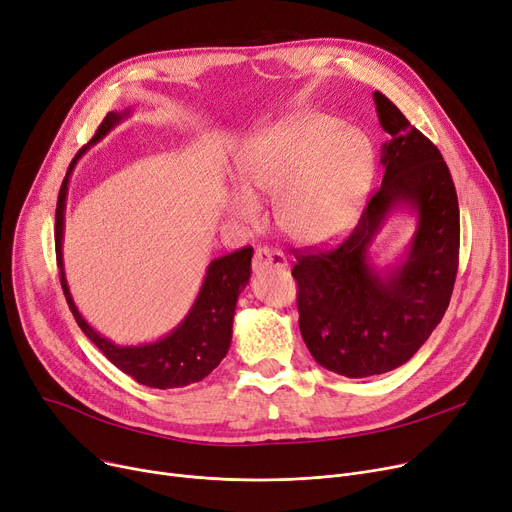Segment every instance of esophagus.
<instances>
[{"label":"esophagus","instance_id":"obj_1","mask_svg":"<svg viewBox=\"0 0 512 512\" xmlns=\"http://www.w3.org/2000/svg\"><path fill=\"white\" fill-rule=\"evenodd\" d=\"M288 265L286 255L270 249V247H259L255 251V259H253V270L255 272H265V270H284Z\"/></svg>","mask_w":512,"mask_h":512}]
</instances>
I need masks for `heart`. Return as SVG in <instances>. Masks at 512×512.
Returning a JSON list of instances; mask_svg holds the SVG:
<instances>
[{
	"label": "heart",
	"instance_id": "heart-1",
	"mask_svg": "<svg viewBox=\"0 0 512 512\" xmlns=\"http://www.w3.org/2000/svg\"><path fill=\"white\" fill-rule=\"evenodd\" d=\"M245 186H232L228 211L261 218L259 197L276 199V218L292 240L324 245L353 228L367 203L375 153L344 122L317 112L290 116L259 132L238 159Z\"/></svg>",
	"mask_w": 512,
	"mask_h": 512
}]
</instances>
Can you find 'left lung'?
I'll return each mask as SVG.
<instances>
[{"label":"left lung","mask_w":512,"mask_h":512,"mask_svg":"<svg viewBox=\"0 0 512 512\" xmlns=\"http://www.w3.org/2000/svg\"><path fill=\"white\" fill-rule=\"evenodd\" d=\"M386 168L355 230L336 249L297 253L299 328L313 359L346 378H369L407 363L440 324L459 270L461 218L438 147L380 91L373 93ZM407 206L418 228L406 259L382 273L368 247L387 215Z\"/></svg>","instance_id":"8db88e82"}]
</instances>
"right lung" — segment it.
Instances as JSON below:
<instances>
[{
    "label": "right lung",
    "instance_id": "1",
    "mask_svg": "<svg viewBox=\"0 0 512 512\" xmlns=\"http://www.w3.org/2000/svg\"><path fill=\"white\" fill-rule=\"evenodd\" d=\"M130 116L126 112H110L99 124L95 137L89 145L101 141L107 132L118 126L122 120ZM83 147L66 172V178L60 188L58 207H56V257L60 267V282L64 288V297L68 307L76 319L80 330L99 348V351L110 359L120 371L128 373L134 382H139L149 388L168 390V388H184L188 384L201 382L203 378L220 365L226 357L230 340H232V319L238 294L249 284L251 278V257L253 249L245 247L230 255L213 259L207 267L205 280L197 299L186 313L180 324L164 338L155 342L139 344V346H120L112 340L103 338L97 330H93L83 315L78 313L72 294L64 274V257H62V238H64V209L70 174L76 166V161L83 157L89 149Z\"/></svg>",
    "mask_w": 512,
    "mask_h": 512
}]
</instances>
